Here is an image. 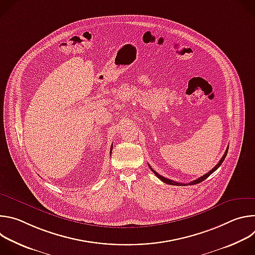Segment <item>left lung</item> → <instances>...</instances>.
<instances>
[{
	"instance_id": "obj_1",
	"label": "left lung",
	"mask_w": 255,
	"mask_h": 255,
	"mask_svg": "<svg viewBox=\"0 0 255 255\" xmlns=\"http://www.w3.org/2000/svg\"><path fill=\"white\" fill-rule=\"evenodd\" d=\"M227 152H228V147H227V149H226V151H225V153H224V155L222 156V158L220 159V161L218 162L216 165H215V167H213L208 173H206V174H204L203 176H201V177H199V178H197V179H195V180H193V181H191V183H189V184H183V183H176V181H173V180H171V179H168V178H166V177H164V176H162V175H160V174H158L155 170H153L152 168H151V166L148 164V166H149V168L153 171V173L160 179V180H162L163 183H165V184H167V185H172V186H188V185H190V186H192V185H197V184H200V183H202L203 180H205L207 177H209L218 167H219L221 164H222V162L224 161V159H225V157H226V155H227Z\"/></svg>"
}]
</instances>
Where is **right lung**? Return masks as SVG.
<instances>
[{
	"label": "right lung",
	"mask_w": 255,
	"mask_h": 255,
	"mask_svg": "<svg viewBox=\"0 0 255 255\" xmlns=\"http://www.w3.org/2000/svg\"><path fill=\"white\" fill-rule=\"evenodd\" d=\"M112 146H113V145H112ZM112 148H113V147H111V152H110V153H112Z\"/></svg>",
	"instance_id": "1"
}]
</instances>
